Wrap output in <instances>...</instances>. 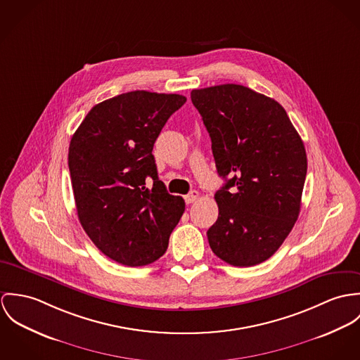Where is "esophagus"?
Instances as JSON below:
<instances>
[{"label":"esophagus","mask_w":360,"mask_h":360,"mask_svg":"<svg viewBox=\"0 0 360 360\" xmlns=\"http://www.w3.org/2000/svg\"><path fill=\"white\" fill-rule=\"evenodd\" d=\"M198 199H199V192L198 191H192L189 195L185 196L186 204H192V202H195Z\"/></svg>","instance_id":"obj_1"}]
</instances>
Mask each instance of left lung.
<instances>
[{
    "label": "left lung",
    "mask_w": 360,
    "mask_h": 360,
    "mask_svg": "<svg viewBox=\"0 0 360 360\" xmlns=\"http://www.w3.org/2000/svg\"><path fill=\"white\" fill-rule=\"evenodd\" d=\"M191 98L226 181L214 196L219 214L207 231L210 247L233 266L261 264L298 218L308 168L304 142L280 103L244 85L193 89Z\"/></svg>",
    "instance_id": "8db88e82"
}]
</instances>
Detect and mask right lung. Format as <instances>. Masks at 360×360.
<instances>
[{"label":"right lung","instance_id":"1","mask_svg":"<svg viewBox=\"0 0 360 360\" xmlns=\"http://www.w3.org/2000/svg\"><path fill=\"white\" fill-rule=\"evenodd\" d=\"M186 98L132 91L95 105L75 132L69 169L81 226L110 259L143 266L165 252L185 201L159 179L153 145ZM152 177L154 185L146 186Z\"/></svg>","mask_w":360,"mask_h":360}]
</instances>
